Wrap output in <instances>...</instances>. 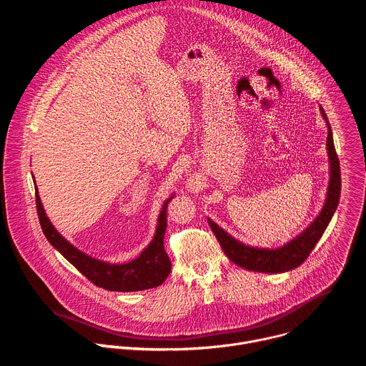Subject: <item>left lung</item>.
<instances>
[{
	"mask_svg": "<svg viewBox=\"0 0 366 366\" xmlns=\"http://www.w3.org/2000/svg\"><path fill=\"white\" fill-rule=\"evenodd\" d=\"M320 113L327 126V154H329V169H330V179L327 187V197L325 205L319 216L312 220V223L302 230L297 237L290 240L281 247L277 249H267V247H254L242 243L240 240L230 236L226 230H223L217 223L212 219H208L213 233L216 234L222 249L227 254V257L247 271L262 272V274H281L291 271L300 267L304 260L308 257L311 250L315 249L317 242L322 239L325 230L327 229L340 198V165L336 154L332 127L327 120L325 110L320 107Z\"/></svg>",
	"mask_w": 366,
	"mask_h": 366,
	"instance_id": "left-lung-1",
	"label": "left lung"
}]
</instances>
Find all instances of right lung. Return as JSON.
Here are the masks:
<instances>
[{
	"mask_svg": "<svg viewBox=\"0 0 366 366\" xmlns=\"http://www.w3.org/2000/svg\"><path fill=\"white\" fill-rule=\"evenodd\" d=\"M34 189L37 216L46 239L94 285L109 291L133 292L159 287L168 278L171 272V259L165 252L164 237L167 230V208L169 201L174 198V194L164 202L154 236L152 242L142 250V253L130 262L110 264L81 252L78 247L69 243L50 223L36 185Z\"/></svg>",
	"mask_w": 366,
	"mask_h": 366,
	"instance_id": "obj_1",
	"label": "right lung"
}]
</instances>
